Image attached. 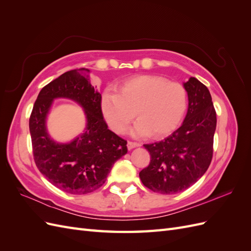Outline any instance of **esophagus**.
<instances>
[{"label": "esophagus", "instance_id": "obj_1", "mask_svg": "<svg viewBox=\"0 0 251 251\" xmlns=\"http://www.w3.org/2000/svg\"><path fill=\"white\" fill-rule=\"evenodd\" d=\"M140 144L138 142H133V141H127V149L128 150H132L136 147H139Z\"/></svg>", "mask_w": 251, "mask_h": 251}]
</instances>
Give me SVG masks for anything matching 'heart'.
<instances>
[{
  "mask_svg": "<svg viewBox=\"0 0 251 251\" xmlns=\"http://www.w3.org/2000/svg\"><path fill=\"white\" fill-rule=\"evenodd\" d=\"M116 91H105L100 109L111 130L117 134H124L136 115L135 135L163 137L176 130L187 109L185 88L155 75L128 77L118 83Z\"/></svg>",
  "mask_w": 251,
  "mask_h": 251,
  "instance_id": "obj_1",
  "label": "heart"
}]
</instances>
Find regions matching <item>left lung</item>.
Returning <instances> with one entry per match:
<instances>
[{
	"label": "left lung",
	"mask_w": 251,
	"mask_h": 251,
	"mask_svg": "<svg viewBox=\"0 0 251 251\" xmlns=\"http://www.w3.org/2000/svg\"><path fill=\"white\" fill-rule=\"evenodd\" d=\"M183 86L188 110L183 124L164 140L143 144L151 162L139 173L144 186L155 193L172 195L195 184L212 159L217 115L206 86L191 77Z\"/></svg>",
	"instance_id": "1"
}]
</instances>
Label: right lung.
Wrapping results in <instances>:
<instances>
[{"instance_id":"add662e5","label":"right lung","mask_w":251,"mask_h":251,"mask_svg":"<svg viewBox=\"0 0 251 251\" xmlns=\"http://www.w3.org/2000/svg\"><path fill=\"white\" fill-rule=\"evenodd\" d=\"M89 69L68 71L45 86L37 96L29 119L34 162L49 182L72 195L100 188L113 164L126 154V140L108 128L100 109L101 95L91 85ZM69 98L86 114L85 132L69 144L50 138L46 119L52 100Z\"/></svg>"}]
</instances>
